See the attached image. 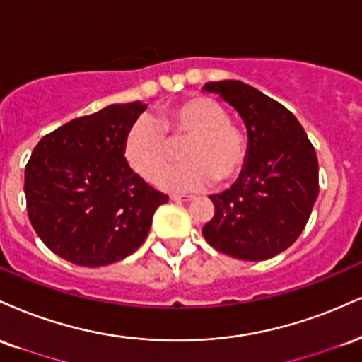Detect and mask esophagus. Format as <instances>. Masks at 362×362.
<instances>
[{"label": "esophagus", "mask_w": 362, "mask_h": 362, "mask_svg": "<svg viewBox=\"0 0 362 362\" xmlns=\"http://www.w3.org/2000/svg\"><path fill=\"white\" fill-rule=\"evenodd\" d=\"M173 202H193L194 197H186V194H173L171 197Z\"/></svg>", "instance_id": "34e87169"}]
</instances>
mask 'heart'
I'll return each instance as SVG.
<instances>
[{"label":"heart","instance_id":"1","mask_svg":"<svg viewBox=\"0 0 362 362\" xmlns=\"http://www.w3.org/2000/svg\"><path fill=\"white\" fill-rule=\"evenodd\" d=\"M227 112L208 96H193L159 113L140 117L123 140V156L142 180L156 181L171 157L169 141L185 140V164L165 171L159 186L169 191H198L216 181L230 182L245 163V137L227 120ZM168 134L167 138L165 135Z\"/></svg>","mask_w":362,"mask_h":362}]
</instances>
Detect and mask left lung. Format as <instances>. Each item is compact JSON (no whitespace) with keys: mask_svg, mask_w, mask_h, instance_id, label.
<instances>
[{"mask_svg":"<svg viewBox=\"0 0 362 362\" xmlns=\"http://www.w3.org/2000/svg\"><path fill=\"white\" fill-rule=\"evenodd\" d=\"M247 129V151L237 181L210 194L214 218L203 237L242 261H266L286 250L307 225L318 197V160L303 127L290 110L235 79L206 83Z\"/></svg>","mask_w":362,"mask_h":362,"instance_id":"1","label":"left lung"}]
</instances>
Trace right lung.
I'll use <instances>...</instances> for the list:
<instances>
[{
    "instance_id": "1",
    "label": "right lung",
    "mask_w": 362,
    "mask_h": 362,
    "mask_svg": "<svg viewBox=\"0 0 362 362\" xmlns=\"http://www.w3.org/2000/svg\"><path fill=\"white\" fill-rule=\"evenodd\" d=\"M115 103L45 135L25 168L28 218L42 242L72 264L98 267L134 254L168 197L130 169L123 140L146 112Z\"/></svg>"
}]
</instances>
